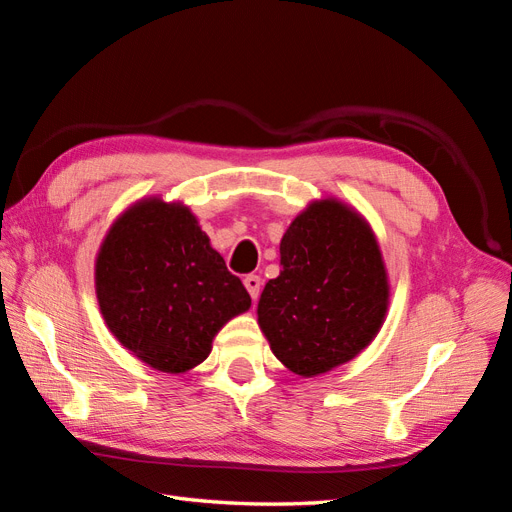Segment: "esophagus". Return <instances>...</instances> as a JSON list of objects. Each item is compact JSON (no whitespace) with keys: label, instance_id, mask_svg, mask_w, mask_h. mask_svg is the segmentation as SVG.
<instances>
[{"label":"esophagus","instance_id":"esophagus-1","mask_svg":"<svg viewBox=\"0 0 512 512\" xmlns=\"http://www.w3.org/2000/svg\"><path fill=\"white\" fill-rule=\"evenodd\" d=\"M243 284H245L247 292H250V297L256 301V299H258V294H260V286H262L260 275H245Z\"/></svg>","mask_w":512,"mask_h":512}]
</instances>
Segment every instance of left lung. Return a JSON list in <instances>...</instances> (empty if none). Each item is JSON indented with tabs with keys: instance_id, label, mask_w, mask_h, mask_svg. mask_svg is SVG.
<instances>
[{
	"instance_id": "1",
	"label": "left lung",
	"mask_w": 512,
	"mask_h": 512,
	"mask_svg": "<svg viewBox=\"0 0 512 512\" xmlns=\"http://www.w3.org/2000/svg\"><path fill=\"white\" fill-rule=\"evenodd\" d=\"M280 265L256 314L292 374H327L374 342L389 312V271L374 228L352 205L312 200L284 232Z\"/></svg>"
}]
</instances>
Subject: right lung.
Returning a JSON list of instances; mask_svg holds the SVG:
<instances>
[{"mask_svg": "<svg viewBox=\"0 0 512 512\" xmlns=\"http://www.w3.org/2000/svg\"><path fill=\"white\" fill-rule=\"evenodd\" d=\"M100 314L117 342L164 374L211 354L224 324L252 305L181 200H136L104 235L94 267Z\"/></svg>", "mask_w": 512, "mask_h": 512, "instance_id": "right-lung-1", "label": "right lung"}]
</instances>
